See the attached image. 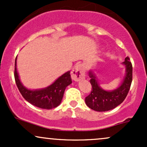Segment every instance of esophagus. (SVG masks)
<instances>
[{
	"instance_id": "34e87169",
	"label": "esophagus",
	"mask_w": 147,
	"mask_h": 147,
	"mask_svg": "<svg viewBox=\"0 0 147 147\" xmlns=\"http://www.w3.org/2000/svg\"><path fill=\"white\" fill-rule=\"evenodd\" d=\"M71 77L73 80L78 82L85 77V71L82 64L78 63L74 67L71 72Z\"/></svg>"
}]
</instances>
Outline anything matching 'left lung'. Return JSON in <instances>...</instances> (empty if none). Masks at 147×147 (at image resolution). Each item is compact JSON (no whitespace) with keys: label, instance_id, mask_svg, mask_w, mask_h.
Segmentation results:
<instances>
[{"label":"left lung","instance_id":"8db88e82","mask_svg":"<svg viewBox=\"0 0 147 147\" xmlns=\"http://www.w3.org/2000/svg\"><path fill=\"white\" fill-rule=\"evenodd\" d=\"M129 57L125 58L123 64L126 67V75L123 82L119 88L112 91L103 90L99 86L95 74L89 72L90 82L92 85V91L85 99L86 105L92 110L103 112L112 110L122 104L127 96L130 90L133 78L132 63Z\"/></svg>","mask_w":147,"mask_h":147}]
</instances>
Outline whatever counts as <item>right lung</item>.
<instances>
[{
  "label": "right lung",
  "mask_w": 147,
  "mask_h": 147,
  "mask_svg": "<svg viewBox=\"0 0 147 147\" xmlns=\"http://www.w3.org/2000/svg\"><path fill=\"white\" fill-rule=\"evenodd\" d=\"M17 58V57H16ZM16 58L15 60L14 78L20 92L32 105L43 109H52L61 102L65 88L72 83L70 71H68L49 86L38 90H29L22 84L16 70Z\"/></svg>",
  "instance_id": "right-lung-1"
}]
</instances>
